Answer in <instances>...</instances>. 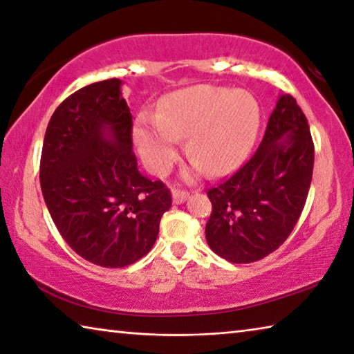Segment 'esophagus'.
<instances>
[{
	"mask_svg": "<svg viewBox=\"0 0 354 354\" xmlns=\"http://www.w3.org/2000/svg\"><path fill=\"white\" fill-rule=\"evenodd\" d=\"M188 193H187V191H180V189H174L172 191V202H174V204H183V202L185 201H187L188 199Z\"/></svg>",
	"mask_w": 354,
	"mask_h": 354,
	"instance_id": "34e87169",
	"label": "esophagus"
}]
</instances>
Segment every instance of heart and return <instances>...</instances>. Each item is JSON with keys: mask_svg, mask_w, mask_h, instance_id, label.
Listing matches in <instances>:
<instances>
[{"mask_svg": "<svg viewBox=\"0 0 354 354\" xmlns=\"http://www.w3.org/2000/svg\"><path fill=\"white\" fill-rule=\"evenodd\" d=\"M260 105L245 89L198 84L174 92L158 114L144 113L135 124V142L150 171L166 174L187 138L191 163L183 177L194 180L205 171L224 176L239 167L260 129Z\"/></svg>", "mask_w": 354, "mask_h": 354, "instance_id": "b5f03b06", "label": "heart"}]
</instances>
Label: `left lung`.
<instances>
[{
	"instance_id": "1",
	"label": "left lung",
	"mask_w": 354,
	"mask_h": 354,
	"mask_svg": "<svg viewBox=\"0 0 354 354\" xmlns=\"http://www.w3.org/2000/svg\"><path fill=\"white\" fill-rule=\"evenodd\" d=\"M314 142L292 95H279L257 152L234 176L208 189L212 215L205 239L232 263H251L276 251L298 223L312 182Z\"/></svg>"
}]
</instances>
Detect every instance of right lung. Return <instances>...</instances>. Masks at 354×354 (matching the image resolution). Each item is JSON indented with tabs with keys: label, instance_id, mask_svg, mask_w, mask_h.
<instances>
[{
	"label": "right lung",
	"instance_id": "add662e5",
	"mask_svg": "<svg viewBox=\"0 0 354 354\" xmlns=\"http://www.w3.org/2000/svg\"><path fill=\"white\" fill-rule=\"evenodd\" d=\"M118 78L84 86L51 115L40 188L53 223L75 252L105 268L146 256L171 193L138 169L131 113Z\"/></svg>",
	"mask_w": 354,
	"mask_h": 354
}]
</instances>
